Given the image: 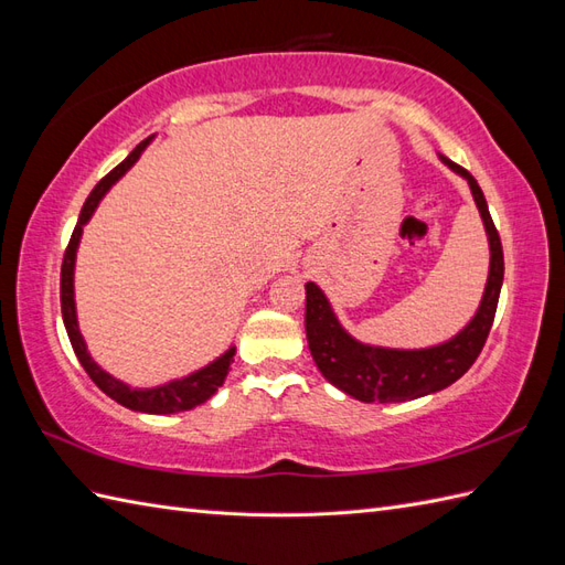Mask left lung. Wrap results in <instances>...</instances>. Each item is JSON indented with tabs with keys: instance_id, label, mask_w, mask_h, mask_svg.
<instances>
[{
	"instance_id": "obj_1",
	"label": "left lung",
	"mask_w": 565,
	"mask_h": 565,
	"mask_svg": "<svg viewBox=\"0 0 565 565\" xmlns=\"http://www.w3.org/2000/svg\"><path fill=\"white\" fill-rule=\"evenodd\" d=\"M439 160L456 174H461L471 186L490 245V271L481 306H478L473 320L456 338L437 347H427V350H386V347L362 344L340 326L326 294L313 281L306 284V338L310 354H313L320 374L332 386L362 403L415 401L451 386L481 354L490 326H493L502 276H505L500 235L493 218H490L483 191L471 172H466L463 167L444 158V154H439Z\"/></svg>"
}]
</instances>
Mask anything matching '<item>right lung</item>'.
Here are the masks:
<instances>
[{
  "label": "right lung",
  "instance_id": "obj_1",
  "mask_svg": "<svg viewBox=\"0 0 565 565\" xmlns=\"http://www.w3.org/2000/svg\"><path fill=\"white\" fill-rule=\"evenodd\" d=\"M152 138H146L136 146V150L128 154V158L114 167V170L106 174L102 182L92 189L89 199L84 201L82 213H79V221L75 225V231H72V237L67 243L65 249V257H63V269H60V306H63V320H65V330H67V338L72 342V350H75L79 364L87 371L89 379L97 383V386L114 398L116 403H121L124 407H130V411H138V413H150V415H170V413H182V411H191V407H196L201 403H206L211 395L223 386V381L227 376V369H231V362L235 356V347H231L223 356L215 359L213 364L203 366L194 374H189L179 381H170L164 383V386L158 388H130L126 383L116 381L111 374H106L102 366H97V362L89 356L87 352V344H84L82 334H79V326H77V313H75V257H77V245H79V237H82V227L87 225V221L92 218V213L97 211L99 201L104 199L106 191H109L118 179H121L130 167H134L140 158V152L150 146Z\"/></svg>",
  "mask_w": 565,
  "mask_h": 565
}]
</instances>
